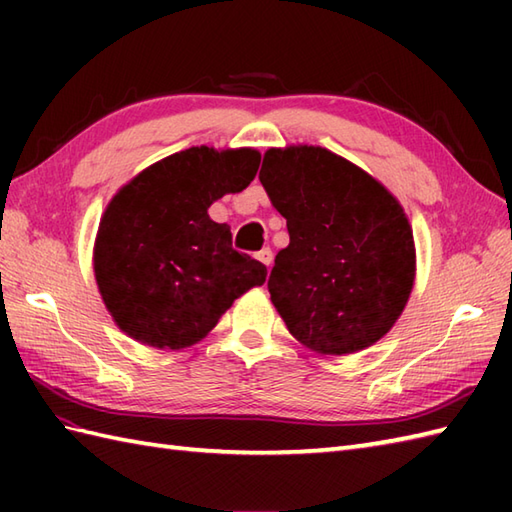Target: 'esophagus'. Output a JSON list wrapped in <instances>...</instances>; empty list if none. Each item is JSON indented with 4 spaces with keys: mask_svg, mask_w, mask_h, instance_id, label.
<instances>
[{
    "mask_svg": "<svg viewBox=\"0 0 512 512\" xmlns=\"http://www.w3.org/2000/svg\"><path fill=\"white\" fill-rule=\"evenodd\" d=\"M257 259H259V262H262L264 266H270V264H273V250H270L268 246L262 248V250H259V253H257Z\"/></svg>",
    "mask_w": 512,
    "mask_h": 512,
    "instance_id": "1",
    "label": "esophagus"
}]
</instances>
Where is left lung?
<instances>
[{
  "mask_svg": "<svg viewBox=\"0 0 512 512\" xmlns=\"http://www.w3.org/2000/svg\"><path fill=\"white\" fill-rule=\"evenodd\" d=\"M259 182L286 217L270 301L308 350L361 352L394 328L416 279L407 213L354 162L314 145L268 149Z\"/></svg>",
  "mask_w": 512,
  "mask_h": 512,
  "instance_id": "8db88e82",
  "label": "left lung"
}]
</instances>
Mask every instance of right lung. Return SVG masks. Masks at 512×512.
Instances as JSON below:
<instances>
[{
  "label": "right lung",
  "mask_w": 512,
  "mask_h": 512,
  "mask_svg": "<svg viewBox=\"0 0 512 512\" xmlns=\"http://www.w3.org/2000/svg\"><path fill=\"white\" fill-rule=\"evenodd\" d=\"M259 151L191 147L143 169L107 204L94 242V277L107 312L134 341L182 350L266 281V266L237 253L231 226L209 217L244 191Z\"/></svg>",
  "instance_id": "1"
}]
</instances>
